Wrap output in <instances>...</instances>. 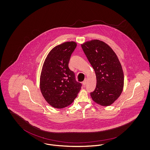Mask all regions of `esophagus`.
Instances as JSON below:
<instances>
[{"mask_svg": "<svg viewBox=\"0 0 150 150\" xmlns=\"http://www.w3.org/2000/svg\"><path fill=\"white\" fill-rule=\"evenodd\" d=\"M86 83H87V79H86L83 81V84L84 86H86Z\"/></svg>", "mask_w": 150, "mask_h": 150, "instance_id": "obj_1", "label": "esophagus"}]
</instances>
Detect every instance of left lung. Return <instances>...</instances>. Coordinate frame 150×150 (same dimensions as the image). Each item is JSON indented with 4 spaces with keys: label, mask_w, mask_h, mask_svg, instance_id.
<instances>
[{
    "label": "left lung",
    "mask_w": 150,
    "mask_h": 150,
    "mask_svg": "<svg viewBox=\"0 0 150 150\" xmlns=\"http://www.w3.org/2000/svg\"><path fill=\"white\" fill-rule=\"evenodd\" d=\"M81 46L96 74V87L91 96L100 106H110L120 97L124 88L120 61L113 50L100 40L87 41Z\"/></svg>",
    "instance_id": "obj_1"
}]
</instances>
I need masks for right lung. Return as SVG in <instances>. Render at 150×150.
I'll return each mask as SVG.
<instances>
[{
    "mask_svg": "<svg viewBox=\"0 0 150 150\" xmlns=\"http://www.w3.org/2000/svg\"><path fill=\"white\" fill-rule=\"evenodd\" d=\"M77 44L67 42L54 47L43 64L40 76V88L49 105L62 108L71 105L81 89L75 74L69 68L72 53Z\"/></svg>",
    "mask_w": 150,
    "mask_h": 150,
    "instance_id": "1",
    "label": "right lung"
}]
</instances>
